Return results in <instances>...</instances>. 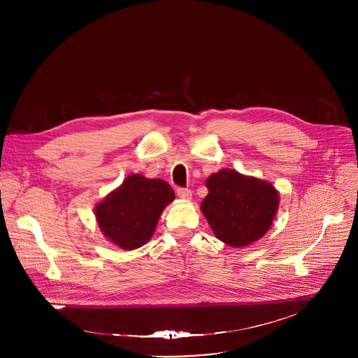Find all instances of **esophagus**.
<instances>
[{
	"instance_id": "esophagus-1",
	"label": "esophagus",
	"mask_w": 358,
	"mask_h": 358,
	"mask_svg": "<svg viewBox=\"0 0 358 358\" xmlns=\"http://www.w3.org/2000/svg\"><path fill=\"white\" fill-rule=\"evenodd\" d=\"M177 195L181 198V199H187L189 201L192 198V192L188 189V188H178L177 189Z\"/></svg>"
}]
</instances>
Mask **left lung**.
<instances>
[{
	"label": "left lung",
	"instance_id": "left-lung-1",
	"mask_svg": "<svg viewBox=\"0 0 358 358\" xmlns=\"http://www.w3.org/2000/svg\"><path fill=\"white\" fill-rule=\"evenodd\" d=\"M206 185L208 195L201 213L220 241L245 248L269 231L280 201L272 182L224 169L211 174Z\"/></svg>",
	"mask_w": 358,
	"mask_h": 358
}]
</instances>
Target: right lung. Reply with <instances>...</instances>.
<instances>
[{
  "instance_id": "1",
  "label": "right lung",
  "mask_w": 358,
  "mask_h": 358,
  "mask_svg": "<svg viewBox=\"0 0 358 358\" xmlns=\"http://www.w3.org/2000/svg\"><path fill=\"white\" fill-rule=\"evenodd\" d=\"M174 198L173 188L164 180L130 174L96 203L94 217L108 241L123 250H133L155 235L163 210Z\"/></svg>"
}]
</instances>
